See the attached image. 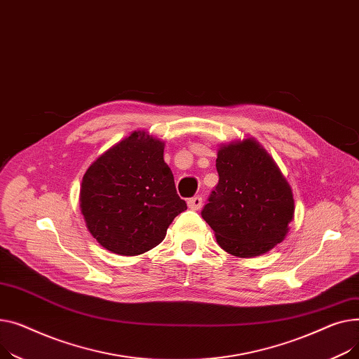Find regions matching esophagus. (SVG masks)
I'll list each match as a JSON object with an SVG mask.
<instances>
[{
	"mask_svg": "<svg viewBox=\"0 0 359 359\" xmlns=\"http://www.w3.org/2000/svg\"><path fill=\"white\" fill-rule=\"evenodd\" d=\"M187 204H188V207L191 208V210H200L201 205H203V198L200 196H194L193 198H189L187 201Z\"/></svg>",
	"mask_w": 359,
	"mask_h": 359,
	"instance_id": "1",
	"label": "esophagus"
}]
</instances>
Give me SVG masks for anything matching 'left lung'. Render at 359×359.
Segmentation results:
<instances>
[{
  "instance_id": "obj_1",
  "label": "left lung",
  "mask_w": 359,
  "mask_h": 359,
  "mask_svg": "<svg viewBox=\"0 0 359 359\" xmlns=\"http://www.w3.org/2000/svg\"><path fill=\"white\" fill-rule=\"evenodd\" d=\"M219 184L201 210L229 254L252 258L281 243L294 216L287 180L252 137L223 144L216 159Z\"/></svg>"
}]
</instances>
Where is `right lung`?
Returning a JSON list of instances; mask_svg holds the SVG:
<instances>
[{
	"label": "right lung",
	"mask_w": 359,
	"mask_h": 359,
	"mask_svg": "<svg viewBox=\"0 0 359 359\" xmlns=\"http://www.w3.org/2000/svg\"><path fill=\"white\" fill-rule=\"evenodd\" d=\"M163 146L146 132H133L97 158L82 178L79 205L87 227L114 254L151 250L187 210L163 161Z\"/></svg>",
	"instance_id": "obj_1"
}]
</instances>
